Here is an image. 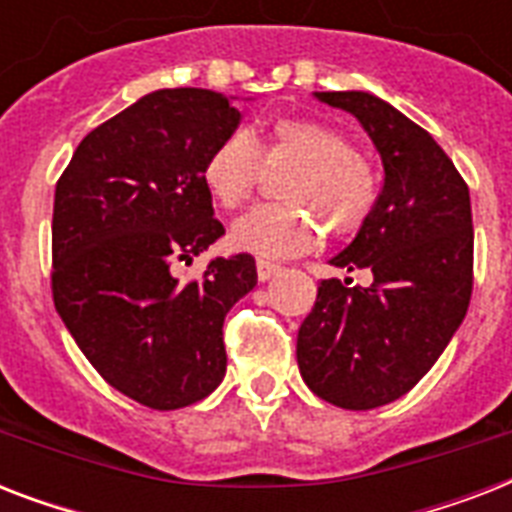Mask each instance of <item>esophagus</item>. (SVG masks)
<instances>
[{
  "mask_svg": "<svg viewBox=\"0 0 512 512\" xmlns=\"http://www.w3.org/2000/svg\"><path fill=\"white\" fill-rule=\"evenodd\" d=\"M276 273H281V265L271 263V260H257V279L268 281L273 279Z\"/></svg>",
  "mask_w": 512,
  "mask_h": 512,
  "instance_id": "obj_1",
  "label": "esophagus"
}]
</instances>
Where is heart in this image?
I'll use <instances>...</instances> for the list:
<instances>
[{
	"label": "heart",
	"mask_w": 512,
	"mask_h": 512,
	"mask_svg": "<svg viewBox=\"0 0 512 512\" xmlns=\"http://www.w3.org/2000/svg\"><path fill=\"white\" fill-rule=\"evenodd\" d=\"M263 170H292L279 188L284 207H257L231 225V247L257 257H295L332 236H350L377 201V180L342 132L313 119H279L265 140L225 135L201 164L204 188L223 209L255 193Z\"/></svg>",
	"instance_id": "b5f03b06"
}]
</instances>
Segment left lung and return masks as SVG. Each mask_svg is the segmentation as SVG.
Wrapping results in <instances>:
<instances>
[{
    "label": "left lung",
    "mask_w": 512,
    "mask_h": 512,
    "mask_svg": "<svg viewBox=\"0 0 512 512\" xmlns=\"http://www.w3.org/2000/svg\"><path fill=\"white\" fill-rule=\"evenodd\" d=\"M356 116L382 159V191L356 239L329 263L369 287L321 281L297 332L305 385L342 409L390 404L444 353L473 292L470 191L444 148L372 92H313Z\"/></svg>",
    "instance_id": "left-lung-1"
}]
</instances>
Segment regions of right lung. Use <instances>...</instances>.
I'll return each mask as SVG.
<instances>
[{
    "instance_id": "right-lung-1",
    "label": "right lung",
    "mask_w": 512,
    "mask_h": 512,
    "mask_svg": "<svg viewBox=\"0 0 512 512\" xmlns=\"http://www.w3.org/2000/svg\"><path fill=\"white\" fill-rule=\"evenodd\" d=\"M239 122L223 92H148L95 127L55 185L60 319L111 388L159 412L223 382L225 313L257 284L252 255L217 257L185 284L172 273L225 233L201 164Z\"/></svg>"
}]
</instances>
